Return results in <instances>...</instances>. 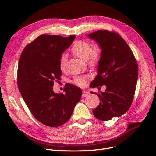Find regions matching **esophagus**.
Returning a JSON list of instances; mask_svg holds the SVG:
<instances>
[{
    "instance_id": "1",
    "label": "esophagus",
    "mask_w": 156,
    "mask_h": 156,
    "mask_svg": "<svg viewBox=\"0 0 156 156\" xmlns=\"http://www.w3.org/2000/svg\"><path fill=\"white\" fill-rule=\"evenodd\" d=\"M90 95V92L88 91H83V94H82V97H86Z\"/></svg>"
}]
</instances>
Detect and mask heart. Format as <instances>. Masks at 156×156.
<instances>
[{"label": "heart", "instance_id": "b5f03b06", "mask_svg": "<svg viewBox=\"0 0 156 156\" xmlns=\"http://www.w3.org/2000/svg\"><path fill=\"white\" fill-rule=\"evenodd\" d=\"M71 52L77 57L86 60L90 66H96L100 63L102 57V48L100 44L95 43L91 45L88 40H77L73 42L71 48ZM67 57L65 55H61L59 59V68L62 72L66 69ZM88 76L79 75L75 77L73 83L79 87L84 86L87 83Z\"/></svg>", "mask_w": 156, "mask_h": 156}]
</instances>
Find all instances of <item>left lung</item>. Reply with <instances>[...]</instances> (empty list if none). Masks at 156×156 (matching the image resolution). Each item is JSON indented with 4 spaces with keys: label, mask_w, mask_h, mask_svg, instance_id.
I'll return each instance as SVG.
<instances>
[{
    "label": "left lung",
    "mask_w": 156,
    "mask_h": 156,
    "mask_svg": "<svg viewBox=\"0 0 156 156\" xmlns=\"http://www.w3.org/2000/svg\"><path fill=\"white\" fill-rule=\"evenodd\" d=\"M88 36L102 48L98 73L90 87L98 89L106 87L105 92H95L100 102L92 112L98 120H110L124 115L131 105L138 78L137 62L126 41L118 33L101 30Z\"/></svg>",
    "instance_id": "obj_1"
}]
</instances>
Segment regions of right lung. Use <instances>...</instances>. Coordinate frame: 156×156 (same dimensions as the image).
<instances>
[{"label":"right lung","mask_w":156,"mask_h":156,"mask_svg":"<svg viewBox=\"0 0 156 156\" xmlns=\"http://www.w3.org/2000/svg\"><path fill=\"white\" fill-rule=\"evenodd\" d=\"M76 37L43 34L27 45L17 68V86L32 115L41 124L58 127L67 122L80 101L81 88L67 84L64 93H55L62 75L59 59Z\"/></svg>","instance_id":"right-lung-1"}]
</instances>
